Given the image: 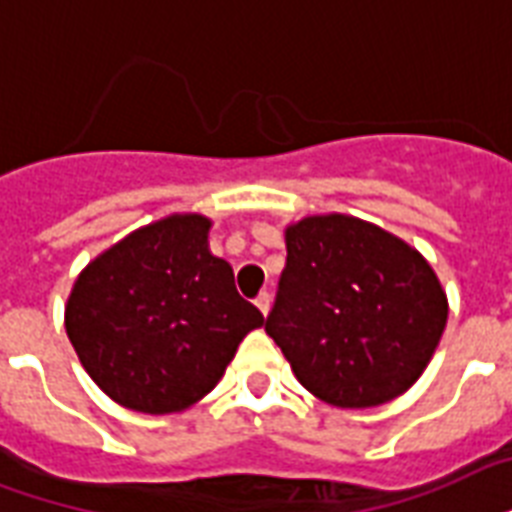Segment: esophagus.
Returning <instances> with one entry per match:
<instances>
[{
  "instance_id": "esophagus-1",
  "label": "esophagus",
  "mask_w": 512,
  "mask_h": 512,
  "mask_svg": "<svg viewBox=\"0 0 512 512\" xmlns=\"http://www.w3.org/2000/svg\"><path fill=\"white\" fill-rule=\"evenodd\" d=\"M255 306L260 308V314H268V311H271V295H268V292H260V295H257L255 298Z\"/></svg>"
}]
</instances>
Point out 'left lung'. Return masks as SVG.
<instances>
[{"label":"left lung","instance_id":"1","mask_svg":"<svg viewBox=\"0 0 512 512\" xmlns=\"http://www.w3.org/2000/svg\"><path fill=\"white\" fill-rule=\"evenodd\" d=\"M446 319L435 271L392 233L343 214L287 228L265 333L319 400L373 408L403 395L438 349Z\"/></svg>","mask_w":512,"mask_h":512}]
</instances>
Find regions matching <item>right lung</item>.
Returning <instances> with one entry per match:
<instances>
[{
	"label": "right lung",
	"mask_w": 512,
	"mask_h": 512,
	"mask_svg": "<svg viewBox=\"0 0 512 512\" xmlns=\"http://www.w3.org/2000/svg\"><path fill=\"white\" fill-rule=\"evenodd\" d=\"M212 222L177 214L136 230L85 268L66 303V335L115 403L182 411L220 381L265 322L206 244Z\"/></svg>",
	"instance_id": "1"
}]
</instances>
